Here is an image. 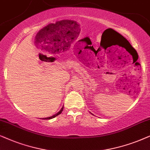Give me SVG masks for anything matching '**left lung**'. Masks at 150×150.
<instances>
[{"label": "left lung", "mask_w": 150, "mask_h": 150, "mask_svg": "<svg viewBox=\"0 0 150 150\" xmlns=\"http://www.w3.org/2000/svg\"><path fill=\"white\" fill-rule=\"evenodd\" d=\"M117 35H118V37L119 38V39H120V40H121V41H122V42H127V43H129V45L131 46V45H130V44H129V42H128V41H127V40H126V39H125V38L123 36V35H121L120 34V33H117ZM131 47H132V46H131ZM128 52H129V51H128ZM136 52H137V51H136Z\"/></svg>", "instance_id": "1"}]
</instances>
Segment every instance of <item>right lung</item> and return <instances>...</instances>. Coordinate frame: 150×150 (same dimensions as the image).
Masks as SVG:
<instances>
[{
	"instance_id": "obj_1",
	"label": "right lung",
	"mask_w": 150,
	"mask_h": 150,
	"mask_svg": "<svg viewBox=\"0 0 150 150\" xmlns=\"http://www.w3.org/2000/svg\"><path fill=\"white\" fill-rule=\"evenodd\" d=\"M63 109H64V106L62 108H61V110H59L58 112H57V114H55V115H53V116H51V117H47V118H43L42 119H53V118H54V117H57V115H59V114H61L62 113V112L63 111Z\"/></svg>"
}]
</instances>
